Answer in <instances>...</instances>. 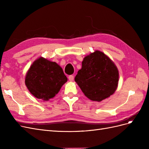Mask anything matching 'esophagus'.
<instances>
[{
	"label": "esophagus",
	"instance_id": "obj_1",
	"mask_svg": "<svg viewBox=\"0 0 149 149\" xmlns=\"http://www.w3.org/2000/svg\"><path fill=\"white\" fill-rule=\"evenodd\" d=\"M68 79L70 81H72L74 80V76L73 75H70L69 77H68Z\"/></svg>",
	"mask_w": 149,
	"mask_h": 149
}]
</instances>
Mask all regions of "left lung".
I'll return each instance as SVG.
<instances>
[{
	"label": "left lung",
	"mask_w": 149,
	"mask_h": 149,
	"mask_svg": "<svg viewBox=\"0 0 149 149\" xmlns=\"http://www.w3.org/2000/svg\"><path fill=\"white\" fill-rule=\"evenodd\" d=\"M74 81L90 100L101 102L115 93L119 71L109 56L96 50L84 58Z\"/></svg>",
	"instance_id": "left-lung-1"
}]
</instances>
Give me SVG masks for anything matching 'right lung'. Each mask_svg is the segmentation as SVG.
Segmentation results:
<instances>
[{"label":"right lung","instance_id":"add662e5","mask_svg":"<svg viewBox=\"0 0 149 149\" xmlns=\"http://www.w3.org/2000/svg\"><path fill=\"white\" fill-rule=\"evenodd\" d=\"M67 81L59 65L40 57L33 61L26 72L25 83L33 96L48 101L56 96Z\"/></svg>","mask_w":149,"mask_h":149}]
</instances>
